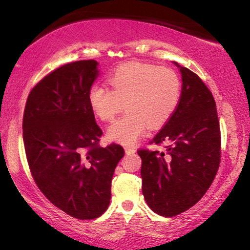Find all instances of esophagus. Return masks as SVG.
I'll return each mask as SVG.
<instances>
[{
  "mask_svg": "<svg viewBox=\"0 0 250 250\" xmlns=\"http://www.w3.org/2000/svg\"><path fill=\"white\" fill-rule=\"evenodd\" d=\"M136 151L135 148H132V146H125V152L129 155V153H134Z\"/></svg>",
  "mask_w": 250,
  "mask_h": 250,
  "instance_id": "esophagus-1",
  "label": "esophagus"
}]
</instances>
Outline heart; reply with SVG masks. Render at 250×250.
<instances>
[{
    "label": "heart",
    "instance_id": "obj_1",
    "mask_svg": "<svg viewBox=\"0 0 250 250\" xmlns=\"http://www.w3.org/2000/svg\"><path fill=\"white\" fill-rule=\"evenodd\" d=\"M111 90L93 84L88 90V104L101 121L111 122L123 109L127 112L107 131L109 140L133 145L148 126L155 129L168 121L179 104L181 83L168 67L131 61L118 66L108 76Z\"/></svg>",
    "mask_w": 250,
    "mask_h": 250
}]
</instances>
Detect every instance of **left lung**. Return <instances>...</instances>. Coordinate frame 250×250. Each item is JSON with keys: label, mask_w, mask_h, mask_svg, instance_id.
Returning a JSON list of instances; mask_svg holds the SVG:
<instances>
[{"label": "left lung", "mask_w": 250, "mask_h": 250, "mask_svg": "<svg viewBox=\"0 0 250 250\" xmlns=\"http://www.w3.org/2000/svg\"><path fill=\"white\" fill-rule=\"evenodd\" d=\"M182 75L179 104L151 143L167 142L166 152L138 150L142 193L156 214L170 217L199 201L216 175L221 132L216 104L200 77L173 62Z\"/></svg>", "instance_id": "8db88e82"}]
</instances>
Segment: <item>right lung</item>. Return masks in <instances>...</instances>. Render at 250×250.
<instances>
[{
  "label": "right lung",
  "mask_w": 250,
  "mask_h": 250,
  "mask_svg": "<svg viewBox=\"0 0 250 250\" xmlns=\"http://www.w3.org/2000/svg\"><path fill=\"white\" fill-rule=\"evenodd\" d=\"M98 64L81 60L46 75L30 91L22 119L35 183L54 206L78 220L107 210L115 168L124 157L122 146H99L102 131L87 97Z\"/></svg>",
  "instance_id": "1"
}]
</instances>
